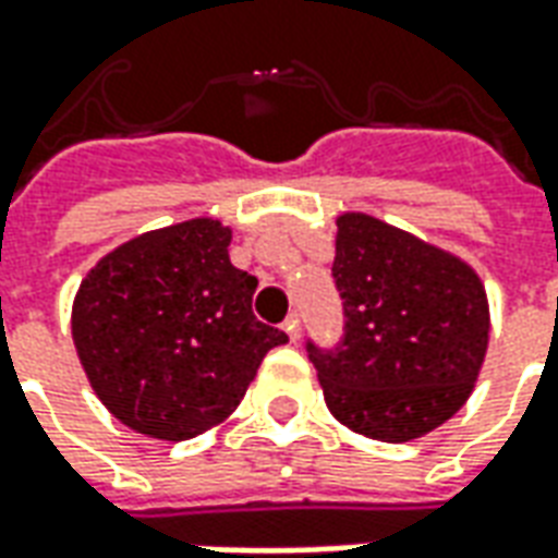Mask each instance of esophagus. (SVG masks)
<instances>
[{"mask_svg":"<svg viewBox=\"0 0 558 558\" xmlns=\"http://www.w3.org/2000/svg\"><path fill=\"white\" fill-rule=\"evenodd\" d=\"M283 331H287L292 340H299V335H302V316L292 311V314L283 319Z\"/></svg>","mask_w":558,"mask_h":558,"instance_id":"esophagus-1","label":"esophagus"}]
</instances>
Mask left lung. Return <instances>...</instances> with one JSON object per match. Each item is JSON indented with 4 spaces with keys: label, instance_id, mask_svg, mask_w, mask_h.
Returning <instances> with one entry per match:
<instances>
[{
    "label": "left lung",
    "instance_id": "1",
    "mask_svg": "<svg viewBox=\"0 0 558 558\" xmlns=\"http://www.w3.org/2000/svg\"><path fill=\"white\" fill-rule=\"evenodd\" d=\"M335 247L343 335L307 340L328 410L371 439H418L472 395L490 335L484 287L457 256L371 215L338 218Z\"/></svg>",
    "mask_w": 558,
    "mask_h": 558
}]
</instances>
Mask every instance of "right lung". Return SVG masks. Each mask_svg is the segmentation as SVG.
<instances>
[{"mask_svg": "<svg viewBox=\"0 0 558 558\" xmlns=\"http://www.w3.org/2000/svg\"><path fill=\"white\" fill-rule=\"evenodd\" d=\"M256 278L230 230L196 218L131 239L80 283L74 343L95 395L131 430L182 442L242 403L287 335L254 316Z\"/></svg>", "mask_w": 558, "mask_h": 558, "instance_id": "1", "label": "right lung"}]
</instances>
